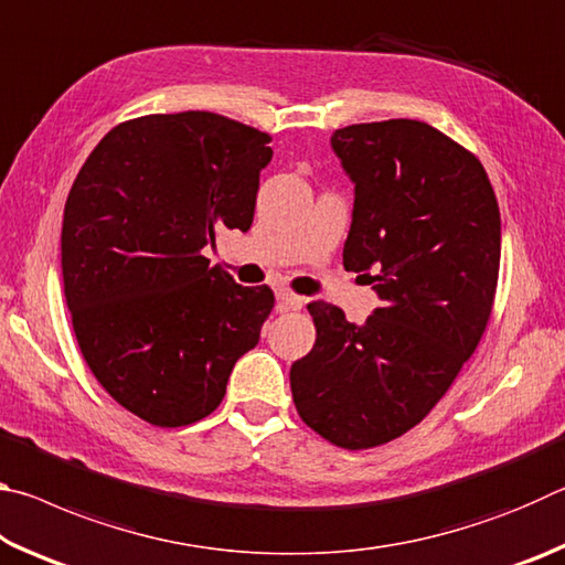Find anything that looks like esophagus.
Instances as JSON below:
<instances>
[{"label":"esophagus","instance_id":"esophagus-1","mask_svg":"<svg viewBox=\"0 0 565 565\" xmlns=\"http://www.w3.org/2000/svg\"><path fill=\"white\" fill-rule=\"evenodd\" d=\"M276 301H279V309L281 311H299V309H303V303H306L303 296H296L289 289L276 291Z\"/></svg>","mask_w":565,"mask_h":565}]
</instances>
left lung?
<instances>
[{"label":"left lung","instance_id":"8db88e82","mask_svg":"<svg viewBox=\"0 0 565 565\" xmlns=\"http://www.w3.org/2000/svg\"><path fill=\"white\" fill-rule=\"evenodd\" d=\"M331 147L356 184L343 266L381 306L359 327L311 301L317 343L289 379L303 424L361 451L420 424L471 359L499 284L501 214L481 161L426 121L351 124Z\"/></svg>","mask_w":565,"mask_h":565}]
</instances>
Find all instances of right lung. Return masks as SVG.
I'll list each match as a JSON object with an SVG mask.
<instances>
[{
    "mask_svg": "<svg viewBox=\"0 0 565 565\" xmlns=\"http://www.w3.org/2000/svg\"><path fill=\"white\" fill-rule=\"evenodd\" d=\"M271 137L214 111L121 121L76 174L62 276L82 356L102 388L151 426H189L222 404L259 343L269 286L209 266L222 228L248 232Z\"/></svg>",
    "mask_w": 565,
    "mask_h": 565,
    "instance_id": "1",
    "label": "right lung"
}]
</instances>
